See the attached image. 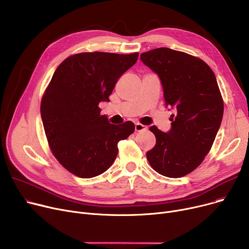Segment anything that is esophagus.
<instances>
[{"instance_id":"1","label":"esophagus","mask_w":249,"mask_h":249,"mask_svg":"<svg viewBox=\"0 0 249 249\" xmlns=\"http://www.w3.org/2000/svg\"><path fill=\"white\" fill-rule=\"evenodd\" d=\"M146 129V127L144 125L142 124H139V123H136L135 124V131L137 132H141V131H144V130Z\"/></svg>"}]
</instances>
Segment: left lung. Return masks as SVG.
<instances>
[{
	"label": "left lung",
	"mask_w": 249,
	"mask_h": 249,
	"mask_svg": "<svg viewBox=\"0 0 249 249\" xmlns=\"http://www.w3.org/2000/svg\"><path fill=\"white\" fill-rule=\"evenodd\" d=\"M140 59L159 75L165 106L176 110L168 132L149 128L156 143L147 160L159 174L181 178L202 163L220 128L224 104L216 76L202 59L171 48L144 52Z\"/></svg>",
	"instance_id": "left-lung-1"
}]
</instances>
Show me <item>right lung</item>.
I'll return each mask as SVG.
<instances>
[{"mask_svg": "<svg viewBox=\"0 0 249 249\" xmlns=\"http://www.w3.org/2000/svg\"><path fill=\"white\" fill-rule=\"evenodd\" d=\"M138 54L83 52L64 59L52 75L41 119L52 153L71 174L89 178L105 173L116 160L118 142L134 132L131 121L111 124L99 104L110 101L117 81Z\"/></svg>", "mask_w": 249, "mask_h": 249, "instance_id": "add662e5", "label": "right lung"}]
</instances>
